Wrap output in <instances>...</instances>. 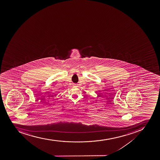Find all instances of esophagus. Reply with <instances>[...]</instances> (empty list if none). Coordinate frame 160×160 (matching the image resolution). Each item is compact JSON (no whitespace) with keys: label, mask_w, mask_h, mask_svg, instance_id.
<instances>
[{"label":"esophagus","mask_w":160,"mask_h":160,"mask_svg":"<svg viewBox=\"0 0 160 160\" xmlns=\"http://www.w3.org/2000/svg\"><path fill=\"white\" fill-rule=\"evenodd\" d=\"M74 85H77L76 84H74Z\"/></svg>","instance_id":"1"}]
</instances>
